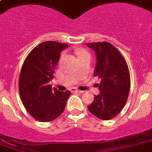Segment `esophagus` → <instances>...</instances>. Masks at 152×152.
Masks as SVG:
<instances>
[{
    "label": "esophagus",
    "mask_w": 152,
    "mask_h": 152,
    "mask_svg": "<svg viewBox=\"0 0 152 152\" xmlns=\"http://www.w3.org/2000/svg\"><path fill=\"white\" fill-rule=\"evenodd\" d=\"M71 91L72 92H79V93H83V91H80V90L77 89V88H71Z\"/></svg>",
    "instance_id": "1"
}]
</instances>
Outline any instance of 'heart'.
Returning a JSON list of instances; mask_svg holds the SVG:
<instances>
[{"mask_svg":"<svg viewBox=\"0 0 152 152\" xmlns=\"http://www.w3.org/2000/svg\"><path fill=\"white\" fill-rule=\"evenodd\" d=\"M76 53L78 55V57H79V59H83V58H85V57H90V54L88 53V51H87V50H86V49H83V48L76 49ZM64 55V54H63L62 57Z\"/></svg>","mask_w":152,"mask_h":152,"instance_id":"b5f03b06","label":"heart"}]
</instances>
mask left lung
Segmentation results:
<instances>
[{
	"mask_svg": "<svg viewBox=\"0 0 152 152\" xmlns=\"http://www.w3.org/2000/svg\"><path fill=\"white\" fill-rule=\"evenodd\" d=\"M97 57L94 76L101 79L100 94L95 95L88 109L101 120L115 117L125 106L130 89L129 68L122 54L108 42L87 43Z\"/></svg>",
	"mask_w": 152,
	"mask_h": 152,
	"instance_id": "left-lung-1",
	"label": "left lung"
}]
</instances>
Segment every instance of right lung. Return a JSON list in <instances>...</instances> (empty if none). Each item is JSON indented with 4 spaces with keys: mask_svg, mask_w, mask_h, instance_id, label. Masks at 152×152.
<instances>
[{
    "mask_svg": "<svg viewBox=\"0 0 152 152\" xmlns=\"http://www.w3.org/2000/svg\"><path fill=\"white\" fill-rule=\"evenodd\" d=\"M67 44L43 42L28 54L22 66L19 79L20 99L27 111L40 122H50L64 112L69 91L52 89L50 82Z\"/></svg>",
    "mask_w": 152,
    "mask_h": 152,
    "instance_id": "add662e5",
    "label": "right lung"
}]
</instances>
